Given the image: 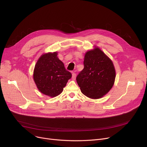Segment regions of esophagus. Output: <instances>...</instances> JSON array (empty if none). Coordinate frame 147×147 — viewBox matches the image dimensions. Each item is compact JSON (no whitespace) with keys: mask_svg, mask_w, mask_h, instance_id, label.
I'll use <instances>...</instances> for the list:
<instances>
[{"mask_svg":"<svg viewBox=\"0 0 147 147\" xmlns=\"http://www.w3.org/2000/svg\"><path fill=\"white\" fill-rule=\"evenodd\" d=\"M76 78V74L75 73V72H72V79L75 80Z\"/></svg>","mask_w":147,"mask_h":147,"instance_id":"obj_1","label":"esophagus"}]
</instances>
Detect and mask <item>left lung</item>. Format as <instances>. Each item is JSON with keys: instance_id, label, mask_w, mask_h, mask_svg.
Instances as JSON below:
<instances>
[{"instance_id": "8db88e82", "label": "left lung", "mask_w": 147, "mask_h": 147, "mask_svg": "<svg viewBox=\"0 0 147 147\" xmlns=\"http://www.w3.org/2000/svg\"><path fill=\"white\" fill-rule=\"evenodd\" d=\"M84 68L76 78L81 92L92 99H99L112 88L115 71L112 61L98 48L88 51Z\"/></svg>"}]
</instances>
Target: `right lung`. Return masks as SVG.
<instances>
[{"label": "right lung", "instance_id": "add662e5", "mask_svg": "<svg viewBox=\"0 0 147 147\" xmlns=\"http://www.w3.org/2000/svg\"><path fill=\"white\" fill-rule=\"evenodd\" d=\"M57 55V52L43 54L37 61L33 73L38 89L50 97L59 95L72 76Z\"/></svg>", "mask_w": 147, "mask_h": 147}]
</instances>
